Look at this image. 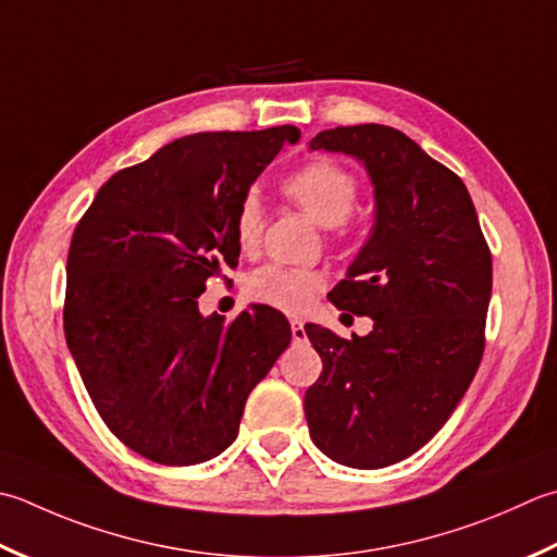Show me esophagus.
Returning <instances> with one entry per match:
<instances>
[{
	"label": "esophagus",
	"instance_id": "esophagus-1",
	"mask_svg": "<svg viewBox=\"0 0 557 557\" xmlns=\"http://www.w3.org/2000/svg\"><path fill=\"white\" fill-rule=\"evenodd\" d=\"M292 341L294 343H307V331H304L301 321H292Z\"/></svg>",
	"mask_w": 557,
	"mask_h": 557
}]
</instances>
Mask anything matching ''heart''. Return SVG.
I'll return each instance as SVG.
<instances>
[{
  "label": "heart",
  "mask_w": 557,
  "mask_h": 557,
  "mask_svg": "<svg viewBox=\"0 0 557 557\" xmlns=\"http://www.w3.org/2000/svg\"><path fill=\"white\" fill-rule=\"evenodd\" d=\"M282 193L299 210L323 228H341L352 214L359 185L355 173L345 169L335 159L319 157L292 171L282 181ZM260 226H263V207L256 195H246L238 205L234 232L242 248H253ZM321 275L309 270H294L282 265H265L256 270L248 280V294L258 301L270 304L289 313H301L309 309L315 292L321 289Z\"/></svg>",
  "instance_id": "b5f03b06"
}]
</instances>
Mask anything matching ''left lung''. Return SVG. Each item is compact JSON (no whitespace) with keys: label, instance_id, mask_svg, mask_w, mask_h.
<instances>
[{"label":"left lung","instance_id":"8db88e82","mask_svg":"<svg viewBox=\"0 0 557 557\" xmlns=\"http://www.w3.org/2000/svg\"><path fill=\"white\" fill-rule=\"evenodd\" d=\"M309 149L357 159L374 185L372 232L329 294L374 329L345 341L307 323L323 372L304 412L329 459L374 471L428 444L471 386L493 258L463 181L398 129H323Z\"/></svg>","mask_w":557,"mask_h":557}]
</instances>
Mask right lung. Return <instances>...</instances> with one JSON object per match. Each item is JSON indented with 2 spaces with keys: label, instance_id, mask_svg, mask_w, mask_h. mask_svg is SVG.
I'll return each mask as SVG.
<instances>
[{
  "label": "right lung",
  "instance_id": "add662e5",
  "mask_svg": "<svg viewBox=\"0 0 557 557\" xmlns=\"http://www.w3.org/2000/svg\"><path fill=\"white\" fill-rule=\"evenodd\" d=\"M299 137L294 125L181 137L117 171L74 228L64 337L98 416L149 461L220 456L292 341L275 309L253 304L224 323L198 297L238 263V205Z\"/></svg>",
  "mask_w": 557,
  "mask_h": 557
}]
</instances>
